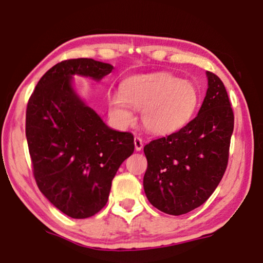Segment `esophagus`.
I'll use <instances>...</instances> for the list:
<instances>
[{
  "label": "esophagus",
  "instance_id": "obj_1",
  "mask_svg": "<svg viewBox=\"0 0 263 263\" xmlns=\"http://www.w3.org/2000/svg\"><path fill=\"white\" fill-rule=\"evenodd\" d=\"M143 139L140 137H135V149L136 151H140L143 149Z\"/></svg>",
  "mask_w": 263,
  "mask_h": 263
}]
</instances>
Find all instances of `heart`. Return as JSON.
<instances>
[{
	"mask_svg": "<svg viewBox=\"0 0 263 263\" xmlns=\"http://www.w3.org/2000/svg\"><path fill=\"white\" fill-rule=\"evenodd\" d=\"M110 116L121 126L133 121L135 108L142 110V123L154 135H170L192 119L199 105V91L190 81L169 72L132 76L121 84V91L107 98Z\"/></svg>",
	"mask_w": 263,
	"mask_h": 263,
	"instance_id": "heart-1",
	"label": "heart"
}]
</instances>
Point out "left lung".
<instances>
[{
	"label": "left lung",
	"mask_w": 263,
	"mask_h": 263,
	"mask_svg": "<svg viewBox=\"0 0 263 263\" xmlns=\"http://www.w3.org/2000/svg\"><path fill=\"white\" fill-rule=\"evenodd\" d=\"M206 75L209 88L198 116L181 130L144 146L147 200L173 216L204 204L227 170L234 112L221 80L213 72Z\"/></svg>",
	"instance_id": "1"
}]
</instances>
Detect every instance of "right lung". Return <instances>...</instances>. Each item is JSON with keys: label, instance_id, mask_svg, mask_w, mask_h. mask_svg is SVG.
<instances>
[{"label": "right lung", "instance_id": "1", "mask_svg": "<svg viewBox=\"0 0 263 263\" xmlns=\"http://www.w3.org/2000/svg\"><path fill=\"white\" fill-rule=\"evenodd\" d=\"M113 66L66 59L39 80L27 103L26 138L40 192L66 216L83 219L107 204L112 180L135 150L133 135L112 130L72 88V75L100 81Z\"/></svg>", "mask_w": 263, "mask_h": 263}]
</instances>
